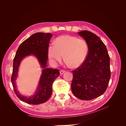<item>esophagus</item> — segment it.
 I'll return each mask as SVG.
<instances>
[{
    "instance_id": "34e87169",
    "label": "esophagus",
    "mask_w": 126,
    "mask_h": 126,
    "mask_svg": "<svg viewBox=\"0 0 126 126\" xmlns=\"http://www.w3.org/2000/svg\"><path fill=\"white\" fill-rule=\"evenodd\" d=\"M64 72H65V71H64V70H61L60 71V75H63V74L64 73Z\"/></svg>"
}]
</instances>
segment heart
I'll list each match as a JSON object with an SVG mask.
<instances>
[{
    "instance_id": "b5f03b06",
    "label": "heart",
    "mask_w": 126,
    "mask_h": 126,
    "mask_svg": "<svg viewBox=\"0 0 126 126\" xmlns=\"http://www.w3.org/2000/svg\"><path fill=\"white\" fill-rule=\"evenodd\" d=\"M88 51V47L84 40L65 35L57 38L55 44L49 47L48 57L52 62H60L64 55L66 63L72 68H77L85 62Z\"/></svg>"
}]
</instances>
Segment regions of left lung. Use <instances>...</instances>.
Returning <instances> with one entry per match:
<instances>
[{"label": "left lung", "mask_w": 126, "mask_h": 126, "mask_svg": "<svg viewBox=\"0 0 126 126\" xmlns=\"http://www.w3.org/2000/svg\"><path fill=\"white\" fill-rule=\"evenodd\" d=\"M78 34L86 40L88 53L81 65L72 70L71 91L80 99L89 100L107 89L110 78V57L105 45L96 35L87 30Z\"/></svg>", "instance_id": "8db88e82"}]
</instances>
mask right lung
<instances>
[{"mask_svg": "<svg viewBox=\"0 0 126 126\" xmlns=\"http://www.w3.org/2000/svg\"><path fill=\"white\" fill-rule=\"evenodd\" d=\"M52 37V34L50 33L37 32L33 34L20 44L14 59L11 79L14 90L19 99L28 104L38 105L46 102L52 94V83L59 76V70L46 67L49 44ZM30 55H33L36 57L43 70L35 94L28 97L18 93L16 89V80L18 67L22 60L25 57Z\"/></svg>", "mask_w": 126, "mask_h": 126, "instance_id": "1", "label": "right lung"}]
</instances>
